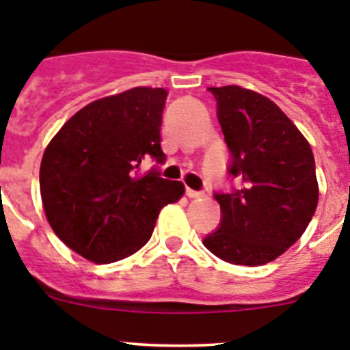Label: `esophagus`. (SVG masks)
<instances>
[{
	"label": "esophagus",
	"instance_id": "34e87169",
	"mask_svg": "<svg viewBox=\"0 0 350 350\" xmlns=\"http://www.w3.org/2000/svg\"><path fill=\"white\" fill-rule=\"evenodd\" d=\"M185 194H187L189 198H202L203 196L202 191H194V189H191V187H187V189H185Z\"/></svg>",
	"mask_w": 350,
	"mask_h": 350
}]
</instances>
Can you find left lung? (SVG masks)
I'll return each mask as SVG.
<instances>
[{
    "instance_id": "8db88e82",
    "label": "left lung",
    "mask_w": 350,
    "mask_h": 350,
    "mask_svg": "<svg viewBox=\"0 0 350 350\" xmlns=\"http://www.w3.org/2000/svg\"><path fill=\"white\" fill-rule=\"evenodd\" d=\"M238 187L213 193L219 228L203 245L222 261L259 267L286 252L312 221L319 189L308 142L271 100L238 85L208 88Z\"/></svg>"
}]
</instances>
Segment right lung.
<instances>
[{"mask_svg":"<svg viewBox=\"0 0 350 350\" xmlns=\"http://www.w3.org/2000/svg\"><path fill=\"white\" fill-rule=\"evenodd\" d=\"M166 89L135 88L85 105L45 148L40 193L49 224L77 254L113 262L150 240L159 210L184 194L161 177ZM145 159L157 161L141 173Z\"/></svg>","mask_w":350,"mask_h":350,"instance_id":"obj_1","label":"right lung"}]
</instances>
